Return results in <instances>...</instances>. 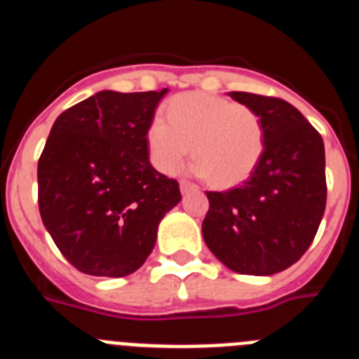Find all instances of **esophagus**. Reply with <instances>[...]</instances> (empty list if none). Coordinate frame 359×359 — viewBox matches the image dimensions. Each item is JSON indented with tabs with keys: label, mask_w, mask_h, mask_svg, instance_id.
I'll return each instance as SVG.
<instances>
[{
	"label": "esophagus",
	"mask_w": 359,
	"mask_h": 359,
	"mask_svg": "<svg viewBox=\"0 0 359 359\" xmlns=\"http://www.w3.org/2000/svg\"><path fill=\"white\" fill-rule=\"evenodd\" d=\"M180 189H182V192H183V194H187V192L196 191V185H192L191 182H185V180H183V182L180 183Z\"/></svg>",
	"instance_id": "esophagus-1"
}]
</instances>
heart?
<instances>
[{"instance_id": "heart-1", "label": "heart", "mask_w": 359, "mask_h": 359, "mask_svg": "<svg viewBox=\"0 0 359 359\" xmlns=\"http://www.w3.org/2000/svg\"><path fill=\"white\" fill-rule=\"evenodd\" d=\"M150 119L145 145L150 163L174 174L191 152V170L219 189L247 182L265 152V123L254 109L207 92L180 94Z\"/></svg>"}]
</instances>
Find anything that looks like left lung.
<instances>
[{
  "label": "left lung",
  "mask_w": 359,
  "mask_h": 359,
  "mask_svg": "<svg viewBox=\"0 0 359 359\" xmlns=\"http://www.w3.org/2000/svg\"><path fill=\"white\" fill-rule=\"evenodd\" d=\"M265 123V152L243 185L207 192L201 232L210 252L238 274L272 276L307 252L325 212V147L296 107L280 97L229 92Z\"/></svg>",
  "instance_id": "1"
}]
</instances>
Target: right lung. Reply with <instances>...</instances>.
Returning <instances> with one entry per match:
<instances>
[{
	"mask_svg": "<svg viewBox=\"0 0 359 359\" xmlns=\"http://www.w3.org/2000/svg\"><path fill=\"white\" fill-rule=\"evenodd\" d=\"M163 90H101L61 112L38 161L43 225L70 265L123 278L152 252L158 225L182 200L149 161L145 130Z\"/></svg>",
	"mask_w": 359,
	"mask_h": 359,
	"instance_id": "1",
	"label": "right lung"
}]
</instances>
